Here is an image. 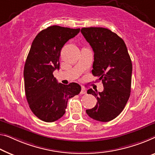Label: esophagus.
Returning a JSON list of instances; mask_svg holds the SVG:
<instances>
[{
	"instance_id": "1",
	"label": "esophagus",
	"mask_w": 155,
	"mask_h": 155,
	"mask_svg": "<svg viewBox=\"0 0 155 155\" xmlns=\"http://www.w3.org/2000/svg\"><path fill=\"white\" fill-rule=\"evenodd\" d=\"M86 93H87L86 90H85L84 87H81V94H86Z\"/></svg>"
}]
</instances>
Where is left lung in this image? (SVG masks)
Instances as JSON below:
<instances>
[{"mask_svg":"<svg viewBox=\"0 0 155 155\" xmlns=\"http://www.w3.org/2000/svg\"><path fill=\"white\" fill-rule=\"evenodd\" d=\"M81 32L94 51L92 70L104 86L102 92L92 88L87 94L97 97L94 108L86 110L91 118L108 122L123 110L130 96L132 63L124 41L110 30L101 27L83 28Z\"/></svg>","mask_w":155,"mask_h":155,"instance_id":"8db88e82","label":"left lung"}]
</instances>
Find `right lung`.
Segmentation results:
<instances>
[{
    "instance_id": "right-lung-1",
    "label": "right lung",
    "mask_w": 155,
    "mask_h": 155,
    "mask_svg": "<svg viewBox=\"0 0 155 155\" xmlns=\"http://www.w3.org/2000/svg\"><path fill=\"white\" fill-rule=\"evenodd\" d=\"M79 31L80 28L49 26L32 43L24 66L25 93L32 112L41 120L52 122L61 118L69 99L80 93L81 87L77 83L58 84L53 74L59 70L62 48Z\"/></svg>"
}]
</instances>
